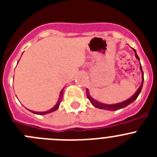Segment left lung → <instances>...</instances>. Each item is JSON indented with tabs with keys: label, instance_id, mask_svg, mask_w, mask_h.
<instances>
[{
	"label": "left lung",
	"instance_id": "left-lung-1",
	"mask_svg": "<svg viewBox=\"0 0 157 157\" xmlns=\"http://www.w3.org/2000/svg\"><path fill=\"white\" fill-rule=\"evenodd\" d=\"M133 50H134V52H135V57L137 58L138 60H140L139 57H138V56L137 55V53H136L135 49H134V48H133ZM140 69H141V75H142V82H141V85L140 86L139 88L138 89L137 92H136L135 94H134V95L131 97V98H129L128 100H127V101H123V102H121V103L114 104V105H105V104L100 103V102H98V101H95L94 98H91L90 95L89 94L88 90L86 89L87 98H88V99L90 100V101L91 102V104H92L94 107H96V108H98V109H105V110H108V111H116V110H119V109H123V108H125V107H127V105H129L130 104H131L132 102H134V101H135L137 98H138V95H139L140 93H141V89H142V86H143V82H144V73H143V71H142V69H141V63H140Z\"/></svg>",
	"mask_w": 157,
	"mask_h": 157
}]
</instances>
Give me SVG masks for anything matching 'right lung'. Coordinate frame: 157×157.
Returning <instances> with one entry per match:
<instances>
[{"mask_svg":"<svg viewBox=\"0 0 157 157\" xmlns=\"http://www.w3.org/2000/svg\"><path fill=\"white\" fill-rule=\"evenodd\" d=\"M63 89L60 91V93H59V98L57 101V103H56V105H55L52 109H51L50 110L46 111V112H34V111H30H30L31 112H33V113H34V114H37V115H45V114H48V113H50V112H55L56 110H57V109L59 106V104H60V102L62 101V98H63Z\"/></svg>","mask_w":157,"mask_h":157,"instance_id":"obj_1","label":"right lung"}]
</instances>
